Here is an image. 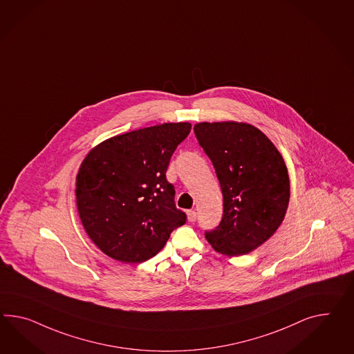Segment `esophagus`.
I'll return each mask as SVG.
<instances>
[{
	"label": "esophagus",
	"mask_w": 354,
	"mask_h": 354,
	"mask_svg": "<svg viewBox=\"0 0 354 354\" xmlns=\"http://www.w3.org/2000/svg\"><path fill=\"white\" fill-rule=\"evenodd\" d=\"M187 219H189L190 222H195V221H196V212H195V210H189V212H187Z\"/></svg>",
	"instance_id": "esophagus-1"
}]
</instances>
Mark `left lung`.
<instances>
[{
  "label": "left lung",
  "mask_w": 354,
  "mask_h": 354,
  "mask_svg": "<svg viewBox=\"0 0 354 354\" xmlns=\"http://www.w3.org/2000/svg\"><path fill=\"white\" fill-rule=\"evenodd\" d=\"M195 136L217 173L223 216L205 239L218 253H250L280 227L290 198L281 154L258 128L237 122L198 123Z\"/></svg>",
  "instance_id": "left-lung-1"
}]
</instances>
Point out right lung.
<instances>
[{"label": "right lung", "mask_w": 354, "mask_h": 354, "mask_svg": "<svg viewBox=\"0 0 354 354\" xmlns=\"http://www.w3.org/2000/svg\"><path fill=\"white\" fill-rule=\"evenodd\" d=\"M191 124L164 123L111 137L93 147L77 174L82 225L102 253L141 263L159 253L186 223L165 172Z\"/></svg>", "instance_id": "obj_1"}]
</instances>
